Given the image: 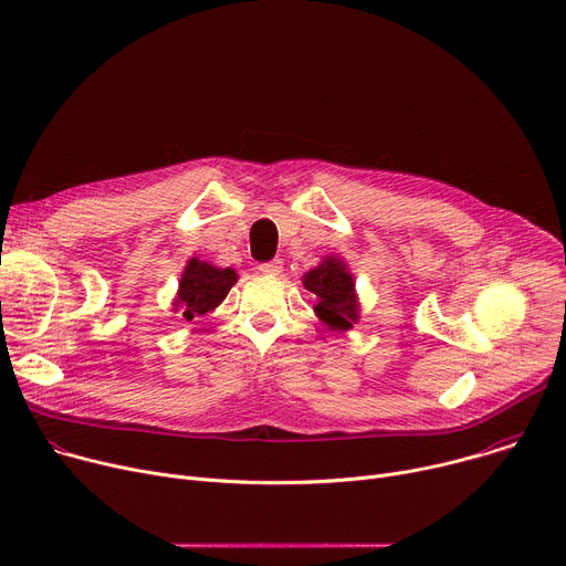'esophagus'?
<instances>
[{
	"mask_svg": "<svg viewBox=\"0 0 566 566\" xmlns=\"http://www.w3.org/2000/svg\"><path fill=\"white\" fill-rule=\"evenodd\" d=\"M259 273L263 275H280L282 273V261L273 259V261H265L259 265Z\"/></svg>",
	"mask_w": 566,
	"mask_h": 566,
	"instance_id": "obj_1",
	"label": "esophagus"
}]
</instances>
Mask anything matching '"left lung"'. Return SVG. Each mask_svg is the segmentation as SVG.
Here are the masks:
<instances>
[{
  "label": "left lung",
  "instance_id": "left-lung-1",
  "mask_svg": "<svg viewBox=\"0 0 566 566\" xmlns=\"http://www.w3.org/2000/svg\"><path fill=\"white\" fill-rule=\"evenodd\" d=\"M303 284L316 295L314 312L328 328L350 331L353 323L360 318L355 280L342 259L325 256L316 268L305 273Z\"/></svg>",
  "mask_w": 566,
  "mask_h": 566
}]
</instances>
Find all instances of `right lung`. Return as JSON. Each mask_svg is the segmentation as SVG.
<instances>
[{"label": "right lung", "mask_w": 566, "mask_h": 566, "mask_svg": "<svg viewBox=\"0 0 566 566\" xmlns=\"http://www.w3.org/2000/svg\"><path fill=\"white\" fill-rule=\"evenodd\" d=\"M235 280L238 275L233 268H218L192 256L181 275V282H178L174 312L181 314L186 321L213 312L227 298Z\"/></svg>", "instance_id": "add662e5"}]
</instances>
